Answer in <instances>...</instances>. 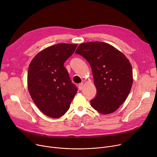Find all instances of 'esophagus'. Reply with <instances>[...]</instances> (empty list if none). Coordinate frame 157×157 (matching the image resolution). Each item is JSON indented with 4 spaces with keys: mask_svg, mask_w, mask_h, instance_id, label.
I'll use <instances>...</instances> for the list:
<instances>
[{
    "mask_svg": "<svg viewBox=\"0 0 157 157\" xmlns=\"http://www.w3.org/2000/svg\"><path fill=\"white\" fill-rule=\"evenodd\" d=\"M78 89L81 90L83 89V83H80L78 84Z\"/></svg>",
    "mask_w": 157,
    "mask_h": 157,
    "instance_id": "1",
    "label": "esophagus"
}]
</instances>
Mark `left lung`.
Instances as JSON below:
<instances>
[{
	"label": "left lung",
	"mask_w": 157,
	"mask_h": 157,
	"mask_svg": "<svg viewBox=\"0 0 157 157\" xmlns=\"http://www.w3.org/2000/svg\"><path fill=\"white\" fill-rule=\"evenodd\" d=\"M75 53L92 68L97 94L91 106L102 114L114 113L126 99L133 82L128 59L114 46L100 41L82 43Z\"/></svg>",
	"instance_id": "1"
}]
</instances>
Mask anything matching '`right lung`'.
<instances>
[{"label":"right lung","mask_w":157,"mask_h":157,"mask_svg":"<svg viewBox=\"0 0 157 157\" xmlns=\"http://www.w3.org/2000/svg\"><path fill=\"white\" fill-rule=\"evenodd\" d=\"M77 46L67 43L54 44L38 53L29 64V92L38 109L50 117L64 115L77 94L78 89L64 67Z\"/></svg>","instance_id":"add662e5"}]
</instances>
